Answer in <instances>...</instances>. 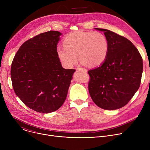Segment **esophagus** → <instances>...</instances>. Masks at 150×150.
<instances>
[{
	"label": "esophagus",
	"instance_id": "1",
	"mask_svg": "<svg viewBox=\"0 0 150 150\" xmlns=\"http://www.w3.org/2000/svg\"><path fill=\"white\" fill-rule=\"evenodd\" d=\"M76 70H83V71H84V72H87V70L84 69V68H82V67H77Z\"/></svg>",
	"mask_w": 150,
	"mask_h": 150
}]
</instances>
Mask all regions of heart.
I'll use <instances>...</instances> for the list:
<instances>
[{"label":"heart","instance_id":"b5f03b06","mask_svg":"<svg viewBox=\"0 0 150 150\" xmlns=\"http://www.w3.org/2000/svg\"><path fill=\"white\" fill-rule=\"evenodd\" d=\"M58 46L57 56L63 66L72 67L81 59L83 65L99 66L105 61L109 52V42L100 32L78 31L67 35Z\"/></svg>","mask_w":150,"mask_h":150}]
</instances>
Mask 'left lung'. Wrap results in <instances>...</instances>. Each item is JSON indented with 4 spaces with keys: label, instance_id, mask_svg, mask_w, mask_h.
Masks as SVG:
<instances>
[{
    "label": "left lung",
    "instance_id": "obj_1",
    "mask_svg": "<svg viewBox=\"0 0 150 150\" xmlns=\"http://www.w3.org/2000/svg\"><path fill=\"white\" fill-rule=\"evenodd\" d=\"M109 42L106 59L88 71L89 92L98 107L115 110L127 105L140 87L143 61L133 44L126 38L103 28Z\"/></svg>",
    "mask_w": 150,
    "mask_h": 150
}]
</instances>
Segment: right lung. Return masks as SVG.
<instances>
[{"label":"right lung","mask_w":150,"mask_h":150,"mask_svg":"<svg viewBox=\"0 0 150 150\" xmlns=\"http://www.w3.org/2000/svg\"><path fill=\"white\" fill-rule=\"evenodd\" d=\"M61 35L58 31H49L28 39L12 62L11 78L15 93L38 112H52L62 105L75 72L63 68L57 56Z\"/></svg>","instance_id":"add662e5"}]
</instances>
